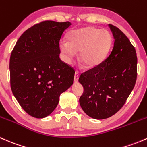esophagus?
<instances>
[{
    "instance_id": "1",
    "label": "esophagus",
    "mask_w": 147,
    "mask_h": 147,
    "mask_svg": "<svg viewBox=\"0 0 147 147\" xmlns=\"http://www.w3.org/2000/svg\"><path fill=\"white\" fill-rule=\"evenodd\" d=\"M78 79H79V74L78 72H75V76H74V82L77 83L78 82Z\"/></svg>"
}]
</instances>
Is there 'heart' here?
<instances>
[{"instance_id": "obj_1", "label": "heart", "mask_w": 147, "mask_h": 147, "mask_svg": "<svg viewBox=\"0 0 147 147\" xmlns=\"http://www.w3.org/2000/svg\"><path fill=\"white\" fill-rule=\"evenodd\" d=\"M67 39L59 43L65 61L72 63L77 51H80V61L88 68L98 66L106 59L112 42L109 31L91 26L73 30L68 34Z\"/></svg>"}]
</instances>
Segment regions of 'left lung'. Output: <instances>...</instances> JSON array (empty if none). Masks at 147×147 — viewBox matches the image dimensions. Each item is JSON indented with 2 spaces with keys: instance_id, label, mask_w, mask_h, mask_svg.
<instances>
[{
  "instance_id": "8db88e82",
  "label": "left lung",
  "mask_w": 147,
  "mask_h": 147,
  "mask_svg": "<svg viewBox=\"0 0 147 147\" xmlns=\"http://www.w3.org/2000/svg\"><path fill=\"white\" fill-rule=\"evenodd\" d=\"M108 26L115 40L112 52L101 64L79 78L84 88L80 105L86 115L95 119H107L117 113L137 80L135 48L119 28L110 24Z\"/></svg>"
}]
</instances>
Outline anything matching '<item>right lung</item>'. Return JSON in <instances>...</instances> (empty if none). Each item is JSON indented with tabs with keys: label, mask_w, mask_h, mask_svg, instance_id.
<instances>
[{
	"label": "right lung",
	"mask_w": 147,
	"mask_h": 147,
	"mask_svg": "<svg viewBox=\"0 0 147 147\" xmlns=\"http://www.w3.org/2000/svg\"><path fill=\"white\" fill-rule=\"evenodd\" d=\"M72 25L46 20L25 31L10 58V87L30 116L44 118L58 105L60 94L72 85L75 71L60 58V40Z\"/></svg>",
	"instance_id": "obj_1"
}]
</instances>
